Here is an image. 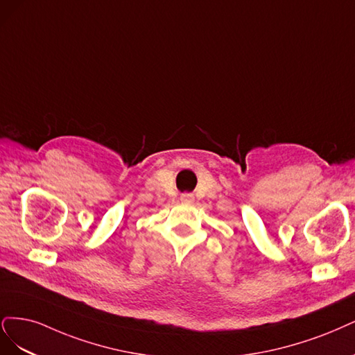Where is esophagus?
Returning <instances> with one entry per match:
<instances>
[{"instance_id": "34e87169", "label": "esophagus", "mask_w": 355, "mask_h": 355, "mask_svg": "<svg viewBox=\"0 0 355 355\" xmlns=\"http://www.w3.org/2000/svg\"><path fill=\"white\" fill-rule=\"evenodd\" d=\"M181 202H193V196L190 193H186V194H181Z\"/></svg>"}]
</instances>
